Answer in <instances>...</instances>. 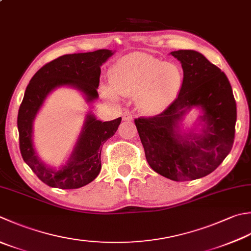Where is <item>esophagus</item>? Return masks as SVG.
<instances>
[{
  "label": "esophagus",
  "mask_w": 251,
  "mask_h": 251,
  "mask_svg": "<svg viewBox=\"0 0 251 251\" xmlns=\"http://www.w3.org/2000/svg\"><path fill=\"white\" fill-rule=\"evenodd\" d=\"M134 119V115L129 110H125L124 113H123V120L124 121H132Z\"/></svg>",
  "instance_id": "esophagus-1"
}]
</instances>
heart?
I'll return each mask as SVG.
<instances>
[{"label": "heart", "instance_id": "obj_1", "mask_svg": "<svg viewBox=\"0 0 251 251\" xmlns=\"http://www.w3.org/2000/svg\"><path fill=\"white\" fill-rule=\"evenodd\" d=\"M106 97L137 96L140 109L158 114L175 101L184 83L183 70L175 63L163 62L148 53H131L117 62L110 77Z\"/></svg>", "mask_w": 251, "mask_h": 251}]
</instances>
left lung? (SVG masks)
Masks as SVG:
<instances>
[{
	"instance_id": "obj_1",
	"label": "left lung",
	"mask_w": 251,
	"mask_h": 251,
	"mask_svg": "<svg viewBox=\"0 0 251 251\" xmlns=\"http://www.w3.org/2000/svg\"><path fill=\"white\" fill-rule=\"evenodd\" d=\"M181 63L184 83L177 98L159 115L135 120L146 159L156 173L175 181L201 178L218 168L232 150L236 102L225 74L193 50L171 52ZM201 107L203 134H178V123Z\"/></svg>"
}]
</instances>
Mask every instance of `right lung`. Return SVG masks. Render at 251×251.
I'll return each instance as SVG.
<instances>
[{
    "instance_id": "add662e5",
    "label": "right lung",
    "mask_w": 251,
    "mask_h": 251,
    "mask_svg": "<svg viewBox=\"0 0 251 251\" xmlns=\"http://www.w3.org/2000/svg\"><path fill=\"white\" fill-rule=\"evenodd\" d=\"M113 54L102 49L88 53L66 54L42 66L26 88L19 106L17 127L19 149L24 161L38 178L50 187L76 189L91 183L101 170V150L120 126L122 117L110 122L96 120L88 114L79 140L66 165L54 171L47 168L37 158L32 145V122L47 96L54 88L73 86L83 92L87 101L98 98L100 66Z\"/></svg>"
}]
</instances>
